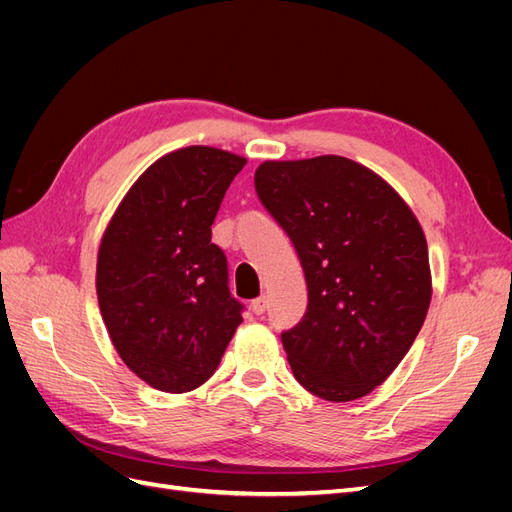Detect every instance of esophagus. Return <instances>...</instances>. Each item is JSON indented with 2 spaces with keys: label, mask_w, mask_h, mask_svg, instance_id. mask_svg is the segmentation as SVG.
Listing matches in <instances>:
<instances>
[{
  "label": "esophagus",
  "mask_w": 512,
  "mask_h": 512,
  "mask_svg": "<svg viewBox=\"0 0 512 512\" xmlns=\"http://www.w3.org/2000/svg\"><path fill=\"white\" fill-rule=\"evenodd\" d=\"M252 312L256 314V316H260V314H265L267 312V307H269V299L267 297H258V299H254L252 301Z\"/></svg>",
  "instance_id": "obj_1"
}]
</instances>
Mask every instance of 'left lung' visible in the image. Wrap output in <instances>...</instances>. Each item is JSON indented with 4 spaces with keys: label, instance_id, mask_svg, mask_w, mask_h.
Wrapping results in <instances>:
<instances>
[{
    "label": "left lung",
    "instance_id": "1",
    "mask_svg": "<svg viewBox=\"0 0 512 512\" xmlns=\"http://www.w3.org/2000/svg\"><path fill=\"white\" fill-rule=\"evenodd\" d=\"M254 183L305 271L307 312L282 333L294 378L337 404L365 397L393 374L427 316L421 224L380 175L342 156L269 160Z\"/></svg>",
    "mask_w": 512,
    "mask_h": 512
}]
</instances>
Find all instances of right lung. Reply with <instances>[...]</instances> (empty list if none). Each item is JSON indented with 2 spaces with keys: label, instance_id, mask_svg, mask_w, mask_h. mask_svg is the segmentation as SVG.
<instances>
[{
  "label": "right lung",
  "instance_id": "add662e5",
  "mask_svg": "<svg viewBox=\"0 0 512 512\" xmlns=\"http://www.w3.org/2000/svg\"><path fill=\"white\" fill-rule=\"evenodd\" d=\"M245 162L203 145L166 153L136 179L102 235L96 290L108 337L158 391L205 384L243 322L211 226Z\"/></svg>",
  "mask_w": 512,
  "mask_h": 512
}]
</instances>
